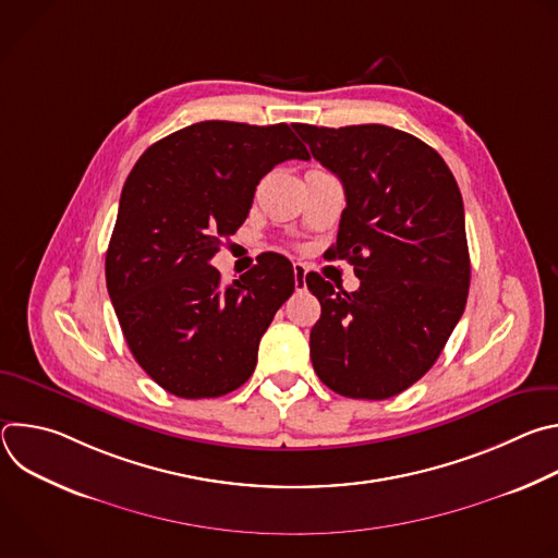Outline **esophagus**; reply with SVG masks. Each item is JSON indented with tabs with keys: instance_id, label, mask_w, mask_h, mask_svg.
I'll return each instance as SVG.
<instances>
[{
	"instance_id": "34e87169",
	"label": "esophagus",
	"mask_w": 558,
	"mask_h": 558,
	"mask_svg": "<svg viewBox=\"0 0 558 558\" xmlns=\"http://www.w3.org/2000/svg\"><path fill=\"white\" fill-rule=\"evenodd\" d=\"M293 278H295V291H304V287H306V267L302 263L293 265Z\"/></svg>"
}]
</instances>
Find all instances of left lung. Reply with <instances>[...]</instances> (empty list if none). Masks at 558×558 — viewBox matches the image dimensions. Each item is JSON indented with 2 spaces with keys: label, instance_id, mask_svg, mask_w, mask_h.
I'll return each instance as SVG.
<instances>
[{
  "label": "left lung",
  "instance_id": "obj_1",
  "mask_svg": "<svg viewBox=\"0 0 558 558\" xmlns=\"http://www.w3.org/2000/svg\"><path fill=\"white\" fill-rule=\"evenodd\" d=\"M293 128L344 185L331 252L360 278L347 293L306 274L323 306L308 338L313 368L344 397L388 400L428 373L465 308L461 192L444 158L409 132L379 123Z\"/></svg>",
  "mask_w": 558,
  "mask_h": 558
}]
</instances>
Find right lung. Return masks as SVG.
I'll list each match as a JSON object with an SVG mask.
<instances>
[{"label": "right lung", "instance_id": "obj_1", "mask_svg": "<svg viewBox=\"0 0 558 558\" xmlns=\"http://www.w3.org/2000/svg\"><path fill=\"white\" fill-rule=\"evenodd\" d=\"M308 151L287 123L201 121L143 151L119 201L106 282L138 366L185 400L243 386L276 311L293 293L291 263L265 254L231 284L211 258L241 227L256 185Z\"/></svg>", "mask_w": 558, "mask_h": 558}]
</instances>
